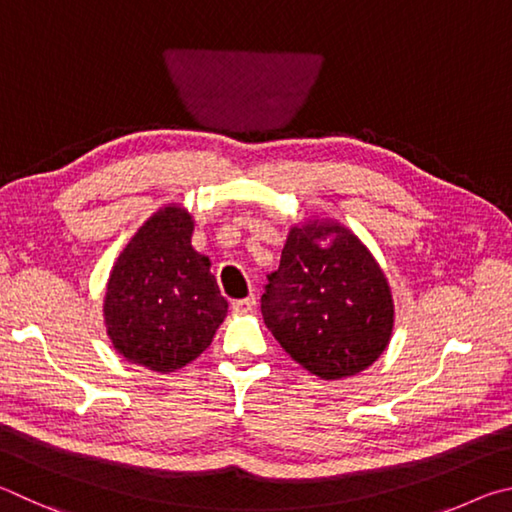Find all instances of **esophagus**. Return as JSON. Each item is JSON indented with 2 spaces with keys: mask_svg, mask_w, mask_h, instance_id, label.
I'll use <instances>...</instances> for the list:
<instances>
[{
  "mask_svg": "<svg viewBox=\"0 0 512 512\" xmlns=\"http://www.w3.org/2000/svg\"><path fill=\"white\" fill-rule=\"evenodd\" d=\"M256 306V297L254 294H249L247 299H240V301H233V312H238V315H247V312L254 310Z\"/></svg>",
  "mask_w": 512,
  "mask_h": 512,
  "instance_id": "1",
  "label": "esophagus"
}]
</instances>
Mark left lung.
Listing matches in <instances>:
<instances>
[{
    "mask_svg": "<svg viewBox=\"0 0 512 512\" xmlns=\"http://www.w3.org/2000/svg\"><path fill=\"white\" fill-rule=\"evenodd\" d=\"M285 353L321 380H344L387 351L396 306L387 274L362 238L335 218L292 224L261 299Z\"/></svg>",
    "mask_w": 512,
    "mask_h": 512,
    "instance_id": "obj_1",
    "label": "left lung"
}]
</instances>
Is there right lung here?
Returning <instances> with one entry per match:
<instances>
[{
  "label": "right lung",
  "instance_id": "right-lung-1",
  "mask_svg": "<svg viewBox=\"0 0 512 512\" xmlns=\"http://www.w3.org/2000/svg\"><path fill=\"white\" fill-rule=\"evenodd\" d=\"M193 215L166 204L116 258L103 297L107 337L125 362L157 373L191 364L211 346L229 303L209 256L191 245Z\"/></svg>",
  "mask_w": 512,
  "mask_h": 512
}]
</instances>
